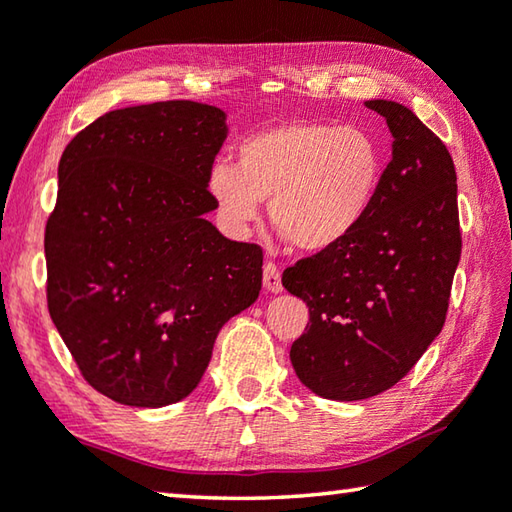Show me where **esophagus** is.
Here are the masks:
<instances>
[{
	"label": "esophagus",
	"mask_w": 512,
	"mask_h": 512,
	"mask_svg": "<svg viewBox=\"0 0 512 512\" xmlns=\"http://www.w3.org/2000/svg\"><path fill=\"white\" fill-rule=\"evenodd\" d=\"M264 288L268 293H282L284 291L280 268H277L273 262L264 264Z\"/></svg>",
	"instance_id": "esophagus-1"
}]
</instances>
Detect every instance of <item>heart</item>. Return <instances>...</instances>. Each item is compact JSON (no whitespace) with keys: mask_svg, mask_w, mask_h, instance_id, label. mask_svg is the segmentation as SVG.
Returning a JSON list of instances; mask_svg holds the SVG:
<instances>
[{"mask_svg":"<svg viewBox=\"0 0 512 512\" xmlns=\"http://www.w3.org/2000/svg\"><path fill=\"white\" fill-rule=\"evenodd\" d=\"M383 172V147L365 129L286 120L244 138L237 165H212L208 192L232 235H246L268 201L271 224L288 244L324 250L365 221Z\"/></svg>","mask_w":512,"mask_h":512,"instance_id":"1","label":"heart"}]
</instances>
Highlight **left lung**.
I'll return each instance as SVG.
<instances>
[{
	"mask_svg": "<svg viewBox=\"0 0 512 512\" xmlns=\"http://www.w3.org/2000/svg\"><path fill=\"white\" fill-rule=\"evenodd\" d=\"M394 136L378 197L340 244L286 268L282 284L309 306L291 347L297 378L331 401L394 387L448 313L461 257L457 172L441 138L412 109L367 100Z\"/></svg>",
	"mask_w": 512,
	"mask_h": 512,
	"instance_id": "8db88e82",
	"label": "left lung"
}]
</instances>
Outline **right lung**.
I'll return each instance as SVG.
<instances>
[{"mask_svg":"<svg viewBox=\"0 0 512 512\" xmlns=\"http://www.w3.org/2000/svg\"><path fill=\"white\" fill-rule=\"evenodd\" d=\"M219 107L109 111L67 145L46 221V300L87 383L129 407L194 392L217 333L262 291V248L206 219Z\"/></svg>","mask_w":512,"mask_h":512,"instance_id":"1","label":"right lung"}]
</instances>
